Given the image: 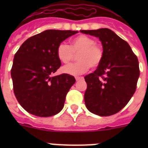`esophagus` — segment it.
Wrapping results in <instances>:
<instances>
[{
    "instance_id": "esophagus-1",
    "label": "esophagus",
    "mask_w": 148,
    "mask_h": 148,
    "mask_svg": "<svg viewBox=\"0 0 148 148\" xmlns=\"http://www.w3.org/2000/svg\"><path fill=\"white\" fill-rule=\"evenodd\" d=\"M75 79H76V81H79V80L83 79V77H75Z\"/></svg>"
}]
</instances>
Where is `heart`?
Segmentation results:
<instances>
[{"mask_svg":"<svg viewBox=\"0 0 148 148\" xmlns=\"http://www.w3.org/2000/svg\"><path fill=\"white\" fill-rule=\"evenodd\" d=\"M78 61L63 67V71L71 75H80L89 68L98 67L103 58V51L96 40L86 35H79L71 40V46L60 43L57 49V55L64 64L74 60L76 54Z\"/></svg>","mask_w":148,"mask_h":148,"instance_id":"heart-1","label":"heart"}]
</instances>
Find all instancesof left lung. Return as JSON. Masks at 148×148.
<instances>
[{
    "instance_id": "1",
    "label": "left lung",
    "mask_w": 148,
    "mask_h": 148,
    "mask_svg": "<svg viewBox=\"0 0 148 148\" xmlns=\"http://www.w3.org/2000/svg\"><path fill=\"white\" fill-rule=\"evenodd\" d=\"M81 31L99 38L103 51L101 64L84 77L86 107L99 116L117 114L135 92L140 75L138 58L128 43L110 29Z\"/></svg>"
}]
</instances>
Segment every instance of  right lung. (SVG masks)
Wrapping results in <instances>:
<instances>
[{"label": "right lung", "mask_w": 148, "mask_h": 148, "mask_svg": "<svg viewBox=\"0 0 148 148\" xmlns=\"http://www.w3.org/2000/svg\"><path fill=\"white\" fill-rule=\"evenodd\" d=\"M78 31L47 30L27 39L14 58L10 74L13 89L24 110L38 117H51L62 110L74 76L51 75L61 63L58 45Z\"/></svg>", "instance_id": "right-lung-1"}]
</instances>
